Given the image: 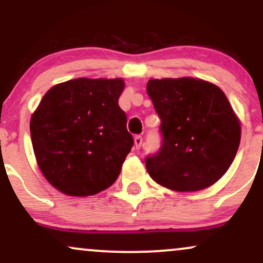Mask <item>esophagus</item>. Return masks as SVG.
<instances>
[{"label":"esophagus","instance_id":"esophagus-1","mask_svg":"<svg viewBox=\"0 0 263 263\" xmlns=\"http://www.w3.org/2000/svg\"><path fill=\"white\" fill-rule=\"evenodd\" d=\"M142 142H143V140H142L141 136H136V137H135V147H136V149H140L141 148Z\"/></svg>","mask_w":263,"mask_h":263}]
</instances>
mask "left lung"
Wrapping results in <instances>:
<instances>
[{
  "label": "left lung",
  "mask_w": 263,
  "mask_h": 263,
  "mask_svg": "<svg viewBox=\"0 0 263 263\" xmlns=\"http://www.w3.org/2000/svg\"><path fill=\"white\" fill-rule=\"evenodd\" d=\"M147 93L161 117L162 146L147 156L155 182L197 192L226 173L240 146V121L222 90L194 78L151 79Z\"/></svg>",
  "instance_id": "1"
}]
</instances>
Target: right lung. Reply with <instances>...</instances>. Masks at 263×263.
Masks as SVG:
<instances>
[{
  "mask_svg": "<svg viewBox=\"0 0 263 263\" xmlns=\"http://www.w3.org/2000/svg\"><path fill=\"white\" fill-rule=\"evenodd\" d=\"M122 79L79 78L48 90L31 119L39 170L66 195L87 197L112 185L134 146L119 106Z\"/></svg>",
  "mask_w": 263,
  "mask_h": 263,
  "instance_id": "1",
  "label": "right lung"
}]
</instances>
